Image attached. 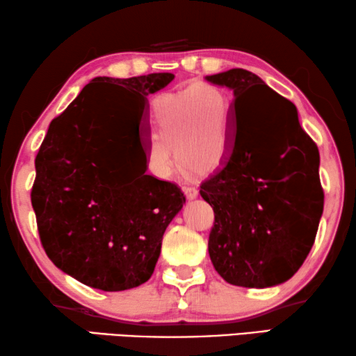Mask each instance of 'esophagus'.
Returning a JSON list of instances; mask_svg holds the SVG:
<instances>
[{"label": "esophagus", "mask_w": 356, "mask_h": 356, "mask_svg": "<svg viewBox=\"0 0 356 356\" xmlns=\"http://www.w3.org/2000/svg\"><path fill=\"white\" fill-rule=\"evenodd\" d=\"M183 192L189 200H194L199 197V191H197V188H194V186H183Z\"/></svg>", "instance_id": "esophagus-1"}]
</instances>
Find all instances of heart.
<instances>
[{
    "mask_svg": "<svg viewBox=\"0 0 356 356\" xmlns=\"http://www.w3.org/2000/svg\"><path fill=\"white\" fill-rule=\"evenodd\" d=\"M230 102L216 85L199 81L188 90L165 92L151 104L145 157L151 173L170 177L175 156L195 173H209L222 164L230 147Z\"/></svg>",
    "mask_w": 356,
    "mask_h": 356,
    "instance_id": "b5f03b06",
    "label": "heart"
}]
</instances>
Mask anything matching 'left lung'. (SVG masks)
I'll return each mask as SVG.
<instances>
[{"label":"left lung","mask_w":356,"mask_h":356,"mask_svg":"<svg viewBox=\"0 0 356 356\" xmlns=\"http://www.w3.org/2000/svg\"><path fill=\"white\" fill-rule=\"evenodd\" d=\"M205 80L233 91L229 151L200 188L214 209L209 259L232 285L275 287L300 270L316 240L323 213L318 149L293 104L259 75L236 67Z\"/></svg>","instance_id":"8db88e82"}]
</instances>
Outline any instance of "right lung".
<instances>
[{
  "instance_id": "add662e5",
  "label": "right lung",
  "mask_w": 356,
  "mask_h": 356,
  "mask_svg": "<svg viewBox=\"0 0 356 356\" xmlns=\"http://www.w3.org/2000/svg\"><path fill=\"white\" fill-rule=\"evenodd\" d=\"M175 79L159 72L131 79L96 77L51 121L36 156L31 205L49 259L79 282L121 292L147 282L164 232L186 199L177 186L121 161L112 145L115 118L104 106L110 91L142 97Z\"/></svg>"
}]
</instances>
